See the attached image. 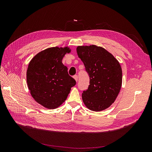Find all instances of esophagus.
<instances>
[{
  "mask_svg": "<svg viewBox=\"0 0 152 152\" xmlns=\"http://www.w3.org/2000/svg\"><path fill=\"white\" fill-rule=\"evenodd\" d=\"M73 78H74V79L75 80V81L77 82V80H78V76L77 75H75L73 76Z\"/></svg>",
  "mask_w": 152,
  "mask_h": 152,
  "instance_id": "34e87169",
  "label": "esophagus"
}]
</instances>
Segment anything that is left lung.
Returning a JSON list of instances; mask_svg holds the SVG:
<instances>
[{
  "instance_id": "left-lung-1",
  "label": "left lung",
  "mask_w": 152,
  "mask_h": 152,
  "mask_svg": "<svg viewBox=\"0 0 152 152\" xmlns=\"http://www.w3.org/2000/svg\"><path fill=\"white\" fill-rule=\"evenodd\" d=\"M77 53L90 79L88 89L82 94L84 104L94 112L108 108L115 101L121 89L120 63L105 49L95 45L78 46Z\"/></svg>"
}]
</instances>
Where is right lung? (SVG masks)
I'll use <instances>...</instances> for the list:
<instances>
[{"label":"right lung","mask_w":152,"mask_h":152,"mask_svg":"<svg viewBox=\"0 0 152 152\" xmlns=\"http://www.w3.org/2000/svg\"><path fill=\"white\" fill-rule=\"evenodd\" d=\"M70 51L68 47L48 48L36 54L29 63L26 72L28 89L34 99L45 108L59 107L76 84L62 63L64 56Z\"/></svg>","instance_id":"right-lung-1"}]
</instances>
